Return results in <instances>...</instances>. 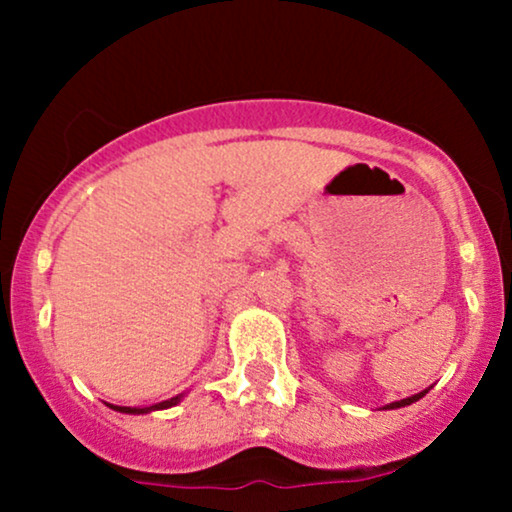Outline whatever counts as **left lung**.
Segmentation results:
<instances>
[{
    "label": "left lung",
    "instance_id": "left-lung-1",
    "mask_svg": "<svg viewBox=\"0 0 512 512\" xmlns=\"http://www.w3.org/2000/svg\"><path fill=\"white\" fill-rule=\"evenodd\" d=\"M426 395V390L424 392H419V395H411V397H407V399H399V402H392V404H387L385 409H399V407H407V404H411V402H416V399H421Z\"/></svg>",
    "mask_w": 512,
    "mask_h": 512
}]
</instances>
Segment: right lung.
Here are the masks:
<instances>
[{
    "instance_id": "right-lung-1",
    "label": "right lung",
    "mask_w": 512,
    "mask_h": 512,
    "mask_svg": "<svg viewBox=\"0 0 512 512\" xmlns=\"http://www.w3.org/2000/svg\"><path fill=\"white\" fill-rule=\"evenodd\" d=\"M180 402V395L173 397V399H166V402H158L154 407H146V409H134V407H113L117 411H122V414H146V411H156V409H168L173 407V404Z\"/></svg>"
}]
</instances>
